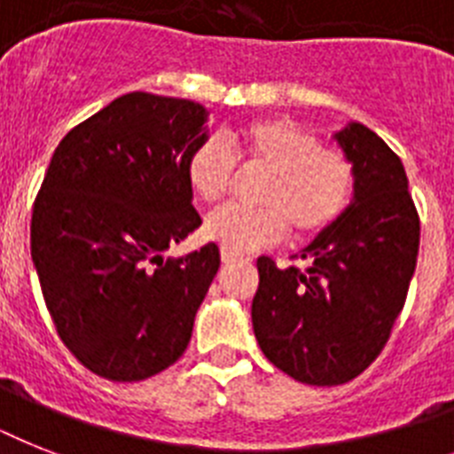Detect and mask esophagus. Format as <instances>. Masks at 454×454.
Instances as JSON below:
<instances>
[{
	"instance_id": "34e87169",
	"label": "esophagus",
	"mask_w": 454,
	"mask_h": 454,
	"mask_svg": "<svg viewBox=\"0 0 454 454\" xmlns=\"http://www.w3.org/2000/svg\"><path fill=\"white\" fill-rule=\"evenodd\" d=\"M238 259H240V254H238V252H233V249L221 247V262L231 263V262H238Z\"/></svg>"
}]
</instances>
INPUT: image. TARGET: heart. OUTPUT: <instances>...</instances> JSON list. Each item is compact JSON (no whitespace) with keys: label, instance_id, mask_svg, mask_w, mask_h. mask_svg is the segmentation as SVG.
Segmentation results:
<instances>
[{"label":"heart","instance_id":"1","mask_svg":"<svg viewBox=\"0 0 454 454\" xmlns=\"http://www.w3.org/2000/svg\"><path fill=\"white\" fill-rule=\"evenodd\" d=\"M230 151L219 138L200 141L185 160V178L202 202L219 205L245 169H263L259 207L231 205L214 212L205 235L233 252L280 240L287 228L299 238L327 231L346 212L356 188V167L337 145L290 117H259L231 131Z\"/></svg>","mask_w":454,"mask_h":454}]
</instances>
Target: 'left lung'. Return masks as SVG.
Instances as JSON below:
<instances>
[{
    "instance_id": "left-lung-1",
    "label": "left lung",
    "mask_w": 454,
    "mask_h": 454,
    "mask_svg": "<svg viewBox=\"0 0 454 454\" xmlns=\"http://www.w3.org/2000/svg\"><path fill=\"white\" fill-rule=\"evenodd\" d=\"M337 141L356 167L353 202L303 249L306 270L259 256L252 301L263 356L310 387L346 384L372 365L405 306L419 252L401 157L363 124H348Z\"/></svg>"
}]
</instances>
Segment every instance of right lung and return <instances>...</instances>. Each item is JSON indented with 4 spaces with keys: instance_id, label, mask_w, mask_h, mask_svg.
<instances>
[{
    "instance_id": "1",
    "label": "right lung",
    "mask_w": 454,
    "mask_h": 454,
    "mask_svg": "<svg viewBox=\"0 0 454 454\" xmlns=\"http://www.w3.org/2000/svg\"><path fill=\"white\" fill-rule=\"evenodd\" d=\"M205 108L131 91L67 131L44 174L30 252L59 337L110 381H141L184 356L221 256H167L202 223L185 160Z\"/></svg>"
}]
</instances>
